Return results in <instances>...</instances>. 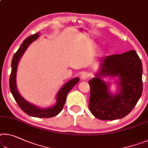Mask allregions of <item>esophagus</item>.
<instances>
[{
    "instance_id": "1",
    "label": "esophagus",
    "mask_w": 148,
    "mask_h": 148,
    "mask_svg": "<svg viewBox=\"0 0 148 148\" xmlns=\"http://www.w3.org/2000/svg\"><path fill=\"white\" fill-rule=\"evenodd\" d=\"M89 77H90V74L88 72H84L82 74H81V79H87Z\"/></svg>"
}]
</instances>
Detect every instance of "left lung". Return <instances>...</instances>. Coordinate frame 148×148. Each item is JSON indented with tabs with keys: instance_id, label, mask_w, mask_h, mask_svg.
Instances as JSON below:
<instances>
[{
	"instance_id": "1",
	"label": "left lung",
	"mask_w": 148,
	"mask_h": 148,
	"mask_svg": "<svg viewBox=\"0 0 148 148\" xmlns=\"http://www.w3.org/2000/svg\"><path fill=\"white\" fill-rule=\"evenodd\" d=\"M142 64L134 50L107 56L102 60L99 72L89 81L90 98L89 109L100 120H116L132 111L143 91ZM101 76L119 77V90L111 95L109 85Z\"/></svg>"
}]
</instances>
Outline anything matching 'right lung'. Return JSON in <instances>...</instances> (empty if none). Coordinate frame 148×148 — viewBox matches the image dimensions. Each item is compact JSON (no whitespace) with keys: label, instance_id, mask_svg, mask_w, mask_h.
I'll use <instances>...</instances> for the list:
<instances>
[{"label":"right lung","instance_id":"add662e5","mask_svg":"<svg viewBox=\"0 0 148 148\" xmlns=\"http://www.w3.org/2000/svg\"><path fill=\"white\" fill-rule=\"evenodd\" d=\"M39 36V33H37L36 34L32 35V36L28 37L23 41L20 48L14 55L12 60V71L10 76L9 84H10V89L12 94L16 103H18V106L23 112L32 116L38 117V118H51V117L57 115L62 111L65 103L68 93L72 90V88L76 84L78 83L79 79L78 78H75L66 83L60 89V90L58 91L57 94V103L51 107L41 109L39 107L30 103L23 99L18 92L17 86H16V73H17L18 62H19L20 58L22 57L28 46L33 41H34L38 38Z\"/></svg>","mask_w":148,"mask_h":148}]
</instances>
